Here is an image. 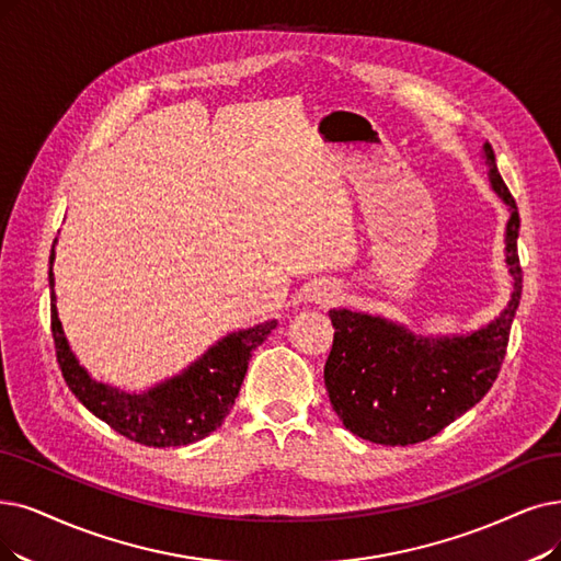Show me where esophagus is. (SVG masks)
Returning a JSON list of instances; mask_svg holds the SVG:
<instances>
[{"instance_id": "1", "label": "esophagus", "mask_w": 561, "mask_h": 561, "mask_svg": "<svg viewBox=\"0 0 561 561\" xmlns=\"http://www.w3.org/2000/svg\"><path fill=\"white\" fill-rule=\"evenodd\" d=\"M339 299H341V289L329 280L316 283L310 289V301L318 304V306H333Z\"/></svg>"}]
</instances>
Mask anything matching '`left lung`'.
Here are the masks:
<instances>
[{
    "label": "left lung",
    "mask_w": 561,
    "mask_h": 561,
    "mask_svg": "<svg viewBox=\"0 0 561 561\" xmlns=\"http://www.w3.org/2000/svg\"><path fill=\"white\" fill-rule=\"evenodd\" d=\"M483 159L492 191L511 211L506 264L513 293L495 320L467 335H416L366 312L329 310L335 333L324 385L335 414L362 439L387 446L428 439L474 408L497 379L523 293L520 216L488 142Z\"/></svg>",
    "instance_id": "obj_1"
}]
</instances>
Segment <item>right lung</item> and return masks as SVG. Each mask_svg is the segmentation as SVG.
Masks as SVG:
<instances>
[{
	"instance_id": "obj_1",
	"label": "right lung",
	"mask_w": 561,
	"mask_h": 561,
	"mask_svg": "<svg viewBox=\"0 0 561 561\" xmlns=\"http://www.w3.org/2000/svg\"><path fill=\"white\" fill-rule=\"evenodd\" d=\"M57 241V239H55ZM55 249L50 255V289ZM57 297L50 293V320L57 364L66 385L82 405L105 421L112 431L145 446H186L211 435L230 414L251 354L276 329V320L251 329L228 333L191 364L182 375H174L145 393H126L89 377L78 364L57 318Z\"/></svg>"
}]
</instances>
